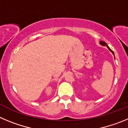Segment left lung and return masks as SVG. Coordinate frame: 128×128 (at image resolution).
<instances>
[{"label": "left lung", "mask_w": 128, "mask_h": 128, "mask_svg": "<svg viewBox=\"0 0 128 128\" xmlns=\"http://www.w3.org/2000/svg\"><path fill=\"white\" fill-rule=\"evenodd\" d=\"M100 44H101V45H102V46H107V48H108V50H110V51L112 53V54H113V55H114V52H113L112 50L111 49H110V48H109V46H108L107 45V44H106V43L105 42H104V41H100ZM114 58H115V57H114Z\"/></svg>", "instance_id": "left-lung-1"}]
</instances>
